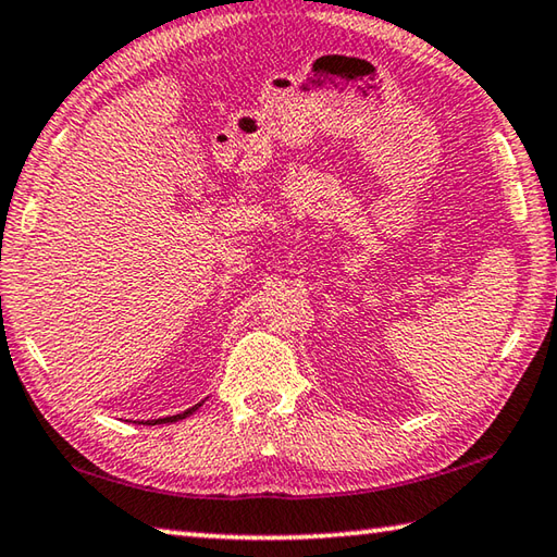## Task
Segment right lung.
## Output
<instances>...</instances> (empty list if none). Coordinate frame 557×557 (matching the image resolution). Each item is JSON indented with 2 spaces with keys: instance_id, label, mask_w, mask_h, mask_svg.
Here are the masks:
<instances>
[{
  "instance_id": "right-lung-1",
  "label": "right lung",
  "mask_w": 557,
  "mask_h": 557,
  "mask_svg": "<svg viewBox=\"0 0 557 557\" xmlns=\"http://www.w3.org/2000/svg\"><path fill=\"white\" fill-rule=\"evenodd\" d=\"M201 407V404H195V407L191 409H187V411H182V413H177V417H165V419H153V421H146V423H150V426H156V423H173V421H180V419H187L191 411H197Z\"/></svg>"
}]
</instances>
